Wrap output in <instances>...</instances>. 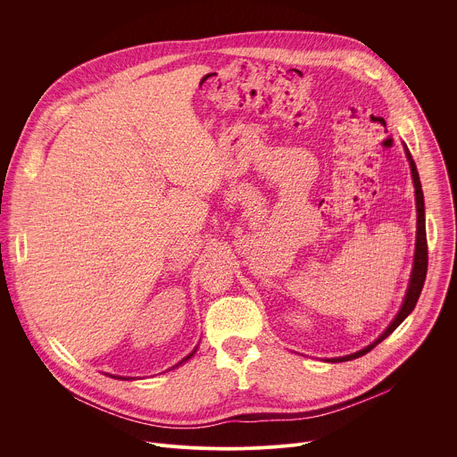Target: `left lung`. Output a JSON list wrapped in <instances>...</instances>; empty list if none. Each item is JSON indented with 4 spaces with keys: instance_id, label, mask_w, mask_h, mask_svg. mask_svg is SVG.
Returning <instances> with one entry per match:
<instances>
[{
    "instance_id": "1",
    "label": "left lung",
    "mask_w": 457,
    "mask_h": 457,
    "mask_svg": "<svg viewBox=\"0 0 457 457\" xmlns=\"http://www.w3.org/2000/svg\"><path fill=\"white\" fill-rule=\"evenodd\" d=\"M405 148V155L411 166V175H412V182H414V195H416V213H418V220H416V247H414V262H412V271H411V278H409V286L402 302V307L398 311V314L395 316V320L388 323V328L367 347L347 354V356H338V358H328L325 361L331 363H340V361H349L354 358H360L363 354H367L369 351H372L379 342H383L390 333H395L398 325L412 312V309L416 307V302L421 295L423 284H425V277H427V264H428V253H427V229H425V201H423V189H421V182H420V173L416 170L414 159L409 152V148L403 145Z\"/></svg>"
}]
</instances>
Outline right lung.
Returning <instances> with one entry per match:
<instances>
[{"instance_id": "right-lung-1", "label": "right lung", "mask_w": 457, "mask_h": 457, "mask_svg": "<svg viewBox=\"0 0 457 457\" xmlns=\"http://www.w3.org/2000/svg\"><path fill=\"white\" fill-rule=\"evenodd\" d=\"M195 353H197V347H195V349H193V351H191V353H189V354H187V356H184V358H182V360H180V361H179V363H177V365H173V367H171V369H175V367H179V365H182V363H186V361H187V360H189V358H191V356H193V354H195ZM112 378H117V379H134V378H122V376H112Z\"/></svg>"}]
</instances>
